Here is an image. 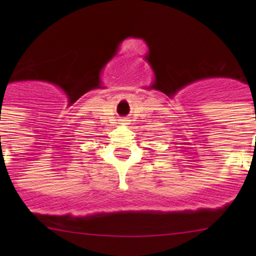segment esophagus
Segmentation results:
<instances>
[{
    "mask_svg": "<svg viewBox=\"0 0 256 256\" xmlns=\"http://www.w3.org/2000/svg\"><path fill=\"white\" fill-rule=\"evenodd\" d=\"M122 124H128V122H126V120H124V121H122Z\"/></svg>",
    "mask_w": 256,
    "mask_h": 256,
    "instance_id": "34e87169",
    "label": "esophagus"
}]
</instances>
